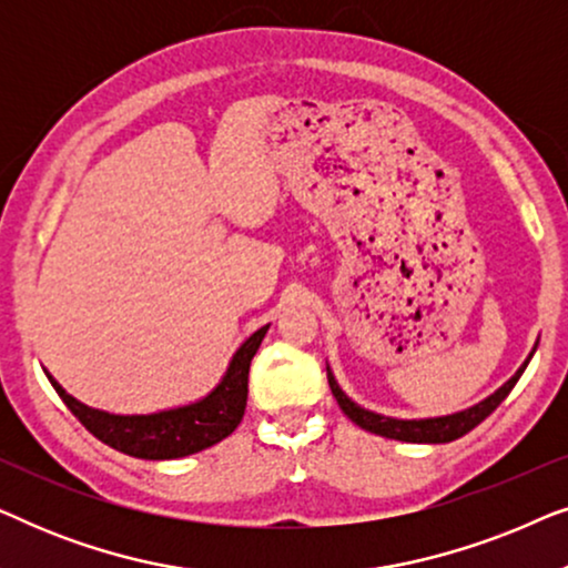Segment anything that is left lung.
Returning a JSON list of instances; mask_svg holds the SVG:
<instances>
[{"label": "left lung", "instance_id": "left-lung-1", "mask_svg": "<svg viewBox=\"0 0 568 568\" xmlns=\"http://www.w3.org/2000/svg\"><path fill=\"white\" fill-rule=\"evenodd\" d=\"M535 348H538V341H535L532 352L527 359L523 362V367H519L515 375H511L507 383H504L499 390H494L488 398H484L476 406L465 408V410H455V414H447V416H429V418H395V416H383L377 414V410H369V408H362L359 403H354L348 395L341 390L338 379L333 377L331 367L328 369V385H331V393L333 398L338 400V406L344 414L352 418L356 426H362L364 432H372V434H379V437H387V439H398V442H414V445H445V442H455L465 437V434L476 429V426L484 422L486 416H491L496 408H499V403L507 398L511 393V387L517 385V379L523 377V372L527 364H530Z\"/></svg>", "mask_w": 568, "mask_h": 568}]
</instances>
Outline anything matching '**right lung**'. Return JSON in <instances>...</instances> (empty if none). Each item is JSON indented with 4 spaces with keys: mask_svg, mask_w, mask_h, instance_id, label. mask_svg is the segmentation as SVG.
<instances>
[{
    "mask_svg": "<svg viewBox=\"0 0 568 568\" xmlns=\"http://www.w3.org/2000/svg\"><path fill=\"white\" fill-rule=\"evenodd\" d=\"M266 331L268 325H263L237 346L222 379L204 398L185 406L152 410V414H111V410L92 408L69 395L51 377V372H43L67 408L103 445L139 460H178L216 445L237 429L247 403V372Z\"/></svg>",
    "mask_w": 568,
    "mask_h": 568,
    "instance_id": "right-lung-1",
    "label": "right lung"
}]
</instances>
